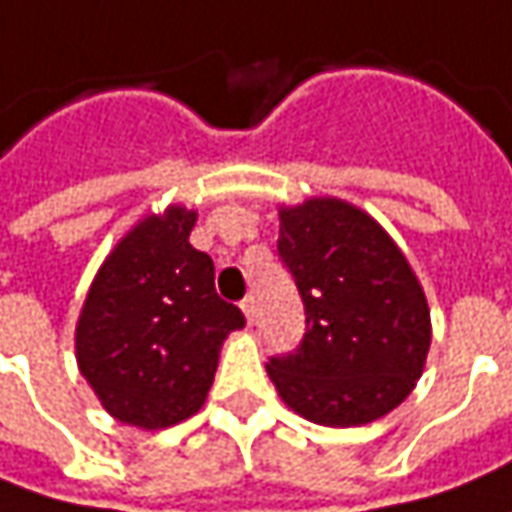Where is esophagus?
Returning <instances> with one entry per match:
<instances>
[{"instance_id":"obj_1","label":"esophagus","mask_w":512,"mask_h":512,"mask_svg":"<svg viewBox=\"0 0 512 512\" xmlns=\"http://www.w3.org/2000/svg\"><path fill=\"white\" fill-rule=\"evenodd\" d=\"M240 309H243V314H246V320H249V323H255L257 306H255V297H252V294H249V297H243V303H240Z\"/></svg>"}]
</instances>
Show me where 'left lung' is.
Segmentation results:
<instances>
[{"instance_id":"obj_1","label":"left lung","mask_w":512,"mask_h":512,"mask_svg":"<svg viewBox=\"0 0 512 512\" xmlns=\"http://www.w3.org/2000/svg\"><path fill=\"white\" fill-rule=\"evenodd\" d=\"M277 255L306 311L300 345L266 365L283 402L328 428L394 411L431 348V311L397 243L360 209L314 198L280 212Z\"/></svg>"}]
</instances>
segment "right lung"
<instances>
[{"label":"right lung","mask_w":512,"mask_h":512,"mask_svg":"<svg viewBox=\"0 0 512 512\" xmlns=\"http://www.w3.org/2000/svg\"><path fill=\"white\" fill-rule=\"evenodd\" d=\"M192 226L195 212L181 206L138 223L104 260L81 309V374L127 425L158 431L195 414L226 334L246 326L215 291L212 257L192 249Z\"/></svg>","instance_id":"obj_1"}]
</instances>
